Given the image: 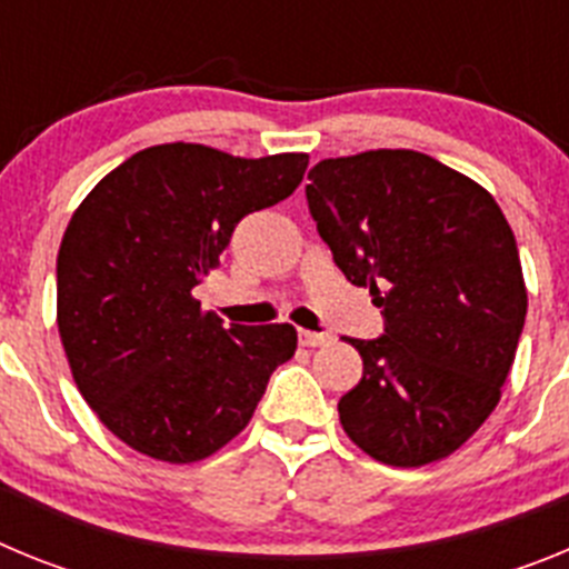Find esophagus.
Instances as JSON below:
<instances>
[{
	"label": "esophagus",
	"instance_id": "esophagus-1",
	"mask_svg": "<svg viewBox=\"0 0 569 569\" xmlns=\"http://www.w3.org/2000/svg\"><path fill=\"white\" fill-rule=\"evenodd\" d=\"M299 341L305 347H321V345H328L330 336L328 333H316V330H299Z\"/></svg>",
	"mask_w": 569,
	"mask_h": 569
}]
</instances>
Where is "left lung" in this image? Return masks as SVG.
Masks as SVG:
<instances>
[{"mask_svg": "<svg viewBox=\"0 0 569 569\" xmlns=\"http://www.w3.org/2000/svg\"><path fill=\"white\" fill-rule=\"evenodd\" d=\"M308 179L319 236L385 316L379 339H350L365 373L341 396V427L381 465L445 459L496 410L516 359V236L481 184L416 150L321 159Z\"/></svg>", "mask_w": 569, "mask_h": 569, "instance_id": "left-lung-1", "label": "left lung"}]
</instances>
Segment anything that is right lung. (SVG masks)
<instances>
[{"instance_id": "1", "label": "right lung", "mask_w": 569, "mask_h": 569, "mask_svg": "<svg viewBox=\"0 0 569 569\" xmlns=\"http://www.w3.org/2000/svg\"><path fill=\"white\" fill-rule=\"evenodd\" d=\"M308 153L241 159L153 144L84 196L57 259L70 373L116 439L170 465L202 461L248 427L293 325H230L193 288L248 213L299 188Z\"/></svg>"}]
</instances>
